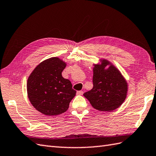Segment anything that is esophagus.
<instances>
[{"label": "esophagus", "mask_w": 156, "mask_h": 156, "mask_svg": "<svg viewBox=\"0 0 156 156\" xmlns=\"http://www.w3.org/2000/svg\"><path fill=\"white\" fill-rule=\"evenodd\" d=\"M83 91H82V90H80V91H78L77 92V94L78 95H82L83 94Z\"/></svg>", "instance_id": "obj_1"}]
</instances>
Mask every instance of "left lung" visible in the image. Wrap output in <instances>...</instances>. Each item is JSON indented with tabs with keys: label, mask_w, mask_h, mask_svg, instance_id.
Returning a JSON list of instances; mask_svg holds the SVG:
<instances>
[{
	"label": "left lung",
	"mask_w": 156,
	"mask_h": 156,
	"mask_svg": "<svg viewBox=\"0 0 156 156\" xmlns=\"http://www.w3.org/2000/svg\"><path fill=\"white\" fill-rule=\"evenodd\" d=\"M109 68L105 69L107 65ZM93 88L84 94L93 108L100 111L110 112L120 106L127 95L128 84L116 68L102 60V64L94 65Z\"/></svg>",
	"instance_id": "1"
}]
</instances>
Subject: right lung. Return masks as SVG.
<instances>
[{
    "instance_id": "1",
    "label": "right lung",
    "mask_w": 156,
    "mask_h": 156,
    "mask_svg": "<svg viewBox=\"0 0 156 156\" xmlns=\"http://www.w3.org/2000/svg\"><path fill=\"white\" fill-rule=\"evenodd\" d=\"M66 63L57 57L38 64L28 78L27 93L32 105L47 115L64 113L76 91L71 82L62 76Z\"/></svg>"
}]
</instances>
